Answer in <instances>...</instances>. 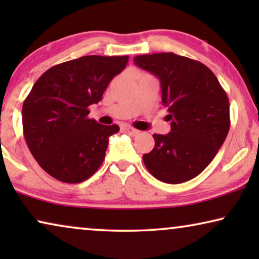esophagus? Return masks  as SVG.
Listing matches in <instances>:
<instances>
[{
    "label": "esophagus",
    "instance_id": "esophagus-1",
    "mask_svg": "<svg viewBox=\"0 0 259 259\" xmlns=\"http://www.w3.org/2000/svg\"><path fill=\"white\" fill-rule=\"evenodd\" d=\"M125 130H126V132L130 134V136H138V134L140 133V131L133 128V127H131V126H126Z\"/></svg>",
    "mask_w": 259,
    "mask_h": 259
}]
</instances>
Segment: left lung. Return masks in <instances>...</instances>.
<instances>
[{
    "label": "left lung",
    "mask_w": 259,
    "mask_h": 259,
    "mask_svg": "<svg viewBox=\"0 0 259 259\" xmlns=\"http://www.w3.org/2000/svg\"><path fill=\"white\" fill-rule=\"evenodd\" d=\"M134 63L158 76L171 132L153 134L154 147L143 155L154 178L167 184L193 179L213 160L230 130L226 92L212 70L175 53L138 55Z\"/></svg>",
    "instance_id": "obj_1"
}]
</instances>
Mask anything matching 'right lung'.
<instances>
[{
    "instance_id": "obj_1",
    "label": "right lung",
    "mask_w": 259,
    "mask_h": 259,
    "mask_svg": "<svg viewBox=\"0 0 259 259\" xmlns=\"http://www.w3.org/2000/svg\"><path fill=\"white\" fill-rule=\"evenodd\" d=\"M128 56L88 55L42 74L22 107L23 134L37 164L62 183L77 184L94 175L105 159L108 139L118 125L88 118Z\"/></svg>"
}]
</instances>
